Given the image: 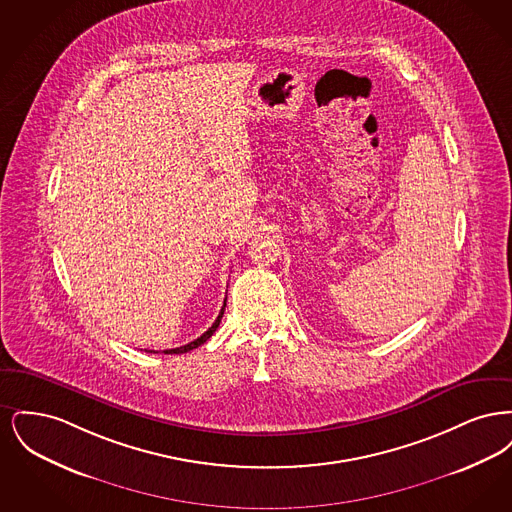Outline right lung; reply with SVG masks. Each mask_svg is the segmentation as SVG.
<instances>
[{"instance_id": "obj_1", "label": "right lung", "mask_w": 512, "mask_h": 512, "mask_svg": "<svg viewBox=\"0 0 512 512\" xmlns=\"http://www.w3.org/2000/svg\"><path fill=\"white\" fill-rule=\"evenodd\" d=\"M224 307H226V299H224V305H222V309H220L219 317H217V320L213 322V326L203 334V336H199L197 340L190 341V343H186V345H182V347H174V349H165L163 353H167V355H172V353H188V351H192V349H195V347H199L201 343H205V341L209 340L213 334H215V330L219 328L220 324V318H222V315H224ZM147 353H157V351H147Z\"/></svg>"}]
</instances>
